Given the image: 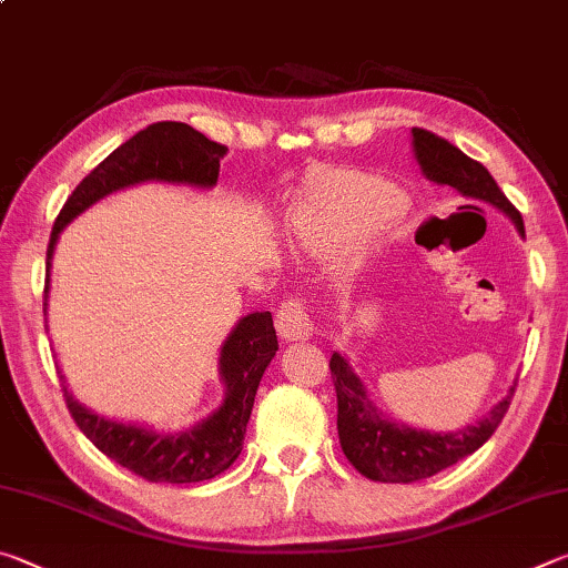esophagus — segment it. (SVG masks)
Returning <instances> with one entry per match:
<instances>
[{"instance_id":"esophagus-1","label":"esophagus","mask_w":568,"mask_h":568,"mask_svg":"<svg viewBox=\"0 0 568 568\" xmlns=\"http://www.w3.org/2000/svg\"><path fill=\"white\" fill-rule=\"evenodd\" d=\"M275 328L285 341H305L307 335H313V321L301 297H287L285 303H281L275 315Z\"/></svg>"}]
</instances>
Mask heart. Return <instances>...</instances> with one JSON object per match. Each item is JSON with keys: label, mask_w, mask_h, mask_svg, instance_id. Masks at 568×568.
I'll return each mask as SVG.
<instances>
[{"label": "heart", "mask_w": 568, "mask_h": 568, "mask_svg": "<svg viewBox=\"0 0 568 568\" xmlns=\"http://www.w3.org/2000/svg\"><path fill=\"white\" fill-rule=\"evenodd\" d=\"M403 207L406 197L390 180L371 172H341L295 210L291 230L303 250L323 255L398 217Z\"/></svg>", "instance_id": "b5f03b06"}]
</instances>
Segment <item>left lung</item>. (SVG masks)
<instances>
[{"mask_svg":"<svg viewBox=\"0 0 568 568\" xmlns=\"http://www.w3.org/2000/svg\"><path fill=\"white\" fill-rule=\"evenodd\" d=\"M413 150H416L418 165L428 180L454 187L464 197L486 200L504 210L516 223L518 233L524 235L521 213L511 205V200L504 195L491 172L480 162L470 160L448 140L423 128H413ZM331 378L335 398H338V438L343 454L358 474L381 480V484H413V480L436 476L438 470L474 454L501 426L516 393L514 386L476 426H466L458 434H430V430H416L383 418L365 396L361 378L338 353L331 355Z\"/></svg>","mask_w":568,"mask_h":568,"instance_id":"left-lung-1","label":"left lung"}]
</instances>
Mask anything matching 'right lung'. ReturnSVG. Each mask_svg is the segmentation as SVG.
I'll use <instances>...</instances> for the list:
<instances>
[{
	"mask_svg": "<svg viewBox=\"0 0 568 568\" xmlns=\"http://www.w3.org/2000/svg\"><path fill=\"white\" fill-rule=\"evenodd\" d=\"M225 145L207 140L203 132L185 122H155L140 130L112 155L104 158L74 192L67 197L54 220L50 245H47V271L54 243L62 227L110 192L145 180L185 182V185L213 187L220 172ZM50 283V281H47ZM44 283V301H47ZM47 305V303H44ZM277 351V335L271 313H250L235 325L220 351V373L225 381V403L200 426L178 436L155 434L150 428L94 416L80 406L62 386L64 403L77 428L98 446L104 456L118 460L134 476L150 484H197L215 478L243 450L245 426L253 410L255 390Z\"/></svg>",
	"mask_w": 568,
	"mask_h": 568,
	"instance_id": "right-lung-1",
	"label": "right lung"
}]
</instances>
